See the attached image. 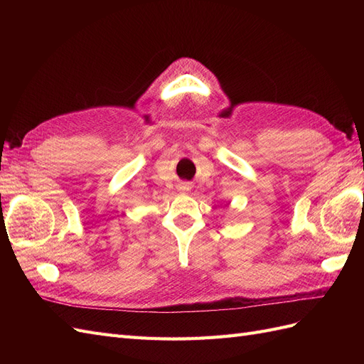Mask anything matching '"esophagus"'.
I'll return each mask as SVG.
<instances>
[{"label":"esophagus","mask_w":364,"mask_h":364,"mask_svg":"<svg viewBox=\"0 0 364 364\" xmlns=\"http://www.w3.org/2000/svg\"><path fill=\"white\" fill-rule=\"evenodd\" d=\"M190 190V185L188 183H182L181 185V191H188Z\"/></svg>","instance_id":"obj_1"}]
</instances>
